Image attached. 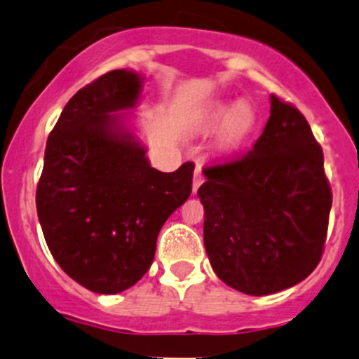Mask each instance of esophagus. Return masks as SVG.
<instances>
[{"label":"esophagus","instance_id":"1","mask_svg":"<svg viewBox=\"0 0 359 359\" xmlns=\"http://www.w3.org/2000/svg\"><path fill=\"white\" fill-rule=\"evenodd\" d=\"M203 182H205V175H203L201 168L198 167L194 170V177H192V192L198 191L199 186H201Z\"/></svg>","mask_w":359,"mask_h":359}]
</instances>
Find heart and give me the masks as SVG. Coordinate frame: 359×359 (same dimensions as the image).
<instances>
[{"label":"heart","mask_w":359,"mask_h":359,"mask_svg":"<svg viewBox=\"0 0 359 359\" xmlns=\"http://www.w3.org/2000/svg\"><path fill=\"white\" fill-rule=\"evenodd\" d=\"M220 126V142L224 146H230L239 141L246 130L251 126V111L243 104L230 107V104H217L211 108V111L206 115L205 127L208 130L218 129Z\"/></svg>","instance_id":"obj_1"}]
</instances>
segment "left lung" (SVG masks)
I'll use <instances>...</instances> for the list:
<instances>
[{"label":"left lung","mask_w":359,"mask_h":359,"mask_svg":"<svg viewBox=\"0 0 359 359\" xmlns=\"http://www.w3.org/2000/svg\"><path fill=\"white\" fill-rule=\"evenodd\" d=\"M251 151L203 168L205 248L220 280L269 296L308 277L322 259L332 206L323 153L294 104L271 94Z\"/></svg>","instance_id":"obj_1"}]
</instances>
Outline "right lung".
<instances>
[{
    "label": "right lung",
    "mask_w": 359,
    "mask_h": 359,
    "mask_svg": "<svg viewBox=\"0 0 359 359\" xmlns=\"http://www.w3.org/2000/svg\"><path fill=\"white\" fill-rule=\"evenodd\" d=\"M142 82L134 70H111L77 90L48 137L37 184V217L53 258L97 294L141 280L160 229L192 191L194 165L153 168L115 115L137 104Z\"/></svg>",
    "instance_id": "obj_1"
}]
</instances>
